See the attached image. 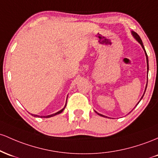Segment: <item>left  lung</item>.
<instances>
[{
  "instance_id": "left-lung-1",
  "label": "left lung",
  "mask_w": 158,
  "mask_h": 158,
  "mask_svg": "<svg viewBox=\"0 0 158 158\" xmlns=\"http://www.w3.org/2000/svg\"><path fill=\"white\" fill-rule=\"evenodd\" d=\"M131 33H132V36L134 37V39H135V40H136V41H137V42H139V44H140L141 46H142V48H143V50H144V51H145V54H146V62H147V69H148V56H147V54H146V50H145V48H144V46H143V42H142V40H141V39H140V37H139V35H138L137 33H136V32H134V31H131ZM147 73H148V72H147ZM146 87H147V85H146ZM146 89H145L144 94H145V93H146ZM144 94H143V95H144ZM143 96H142L141 99L143 98ZM141 99H140V101H141ZM140 101H139V102H140ZM139 102L137 103V104H139ZM137 104H136V105H137ZM95 113H97L96 111H95ZM130 113H131V112H130ZM98 113V114L99 115V116H103V117H107V116H104V115H102V114H100V113Z\"/></svg>"
}]
</instances>
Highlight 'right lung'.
I'll return each mask as SVG.
<instances>
[{"label":"right lung","instance_id":"add662e5","mask_svg":"<svg viewBox=\"0 0 158 158\" xmlns=\"http://www.w3.org/2000/svg\"><path fill=\"white\" fill-rule=\"evenodd\" d=\"M65 106H66V104H65V105L64 108H63V109H62L61 110H60V111H58V112H56V113H54V114L48 115V116H37V115H33V116H34L35 117H40V118H50V117H52V116H56V115H57V114H60V113H61L62 112H63V111L64 110V109H65ZM31 115H33V114H31Z\"/></svg>","mask_w":158,"mask_h":158}]
</instances>
